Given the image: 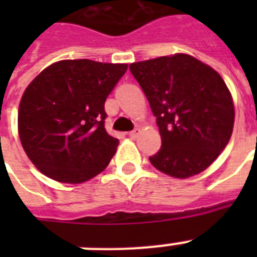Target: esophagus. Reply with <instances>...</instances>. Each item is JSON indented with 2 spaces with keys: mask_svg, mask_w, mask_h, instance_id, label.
Instances as JSON below:
<instances>
[{
  "mask_svg": "<svg viewBox=\"0 0 257 257\" xmlns=\"http://www.w3.org/2000/svg\"><path fill=\"white\" fill-rule=\"evenodd\" d=\"M139 135H140V129H139V128H136L135 131H132V132L128 133V136L131 137V139H136Z\"/></svg>",
  "mask_w": 257,
  "mask_h": 257,
  "instance_id": "34e87169",
  "label": "esophagus"
}]
</instances>
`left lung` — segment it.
<instances>
[{
    "instance_id": "obj_1",
    "label": "left lung",
    "mask_w": 257,
    "mask_h": 257,
    "mask_svg": "<svg viewBox=\"0 0 257 257\" xmlns=\"http://www.w3.org/2000/svg\"><path fill=\"white\" fill-rule=\"evenodd\" d=\"M156 117L161 149L149 157L165 175L188 179L205 171L227 147L233 131L232 94L217 72L185 53L133 62Z\"/></svg>"
}]
</instances>
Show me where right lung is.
Returning <instances> with one entry per match:
<instances>
[{
    "instance_id": "right-lung-1",
    "label": "right lung",
    "mask_w": 257,
    "mask_h": 257,
    "mask_svg": "<svg viewBox=\"0 0 257 257\" xmlns=\"http://www.w3.org/2000/svg\"><path fill=\"white\" fill-rule=\"evenodd\" d=\"M128 64L62 60L42 70L22 94L18 136L38 171L81 184L104 171L118 140L108 135L104 105Z\"/></svg>"
}]
</instances>
